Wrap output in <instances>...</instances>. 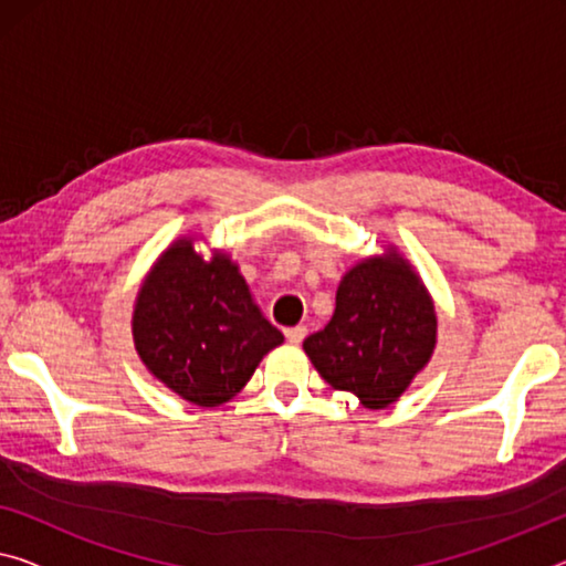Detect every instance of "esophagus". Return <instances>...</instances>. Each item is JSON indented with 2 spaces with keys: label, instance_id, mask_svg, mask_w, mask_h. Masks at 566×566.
Here are the masks:
<instances>
[{
  "label": "esophagus",
  "instance_id": "esophagus-1",
  "mask_svg": "<svg viewBox=\"0 0 566 566\" xmlns=\"http://www.w3.org/2000/svg\"><path fill=\"white\" fill-rule=\"evenodd\" d=\"M308 328L306 326H293V328H285V338H289L291 344H301L303 338H306Z\"/></svg>",
  "mask_w": 566,
  "mask_h": 566
}]
</instances>
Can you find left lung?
<instances>
[{
	"mask_svg": "<svg viewBox=\"0 0 566 566\" xmlns=\"http://www.w3.org/2000/svg\"><path fill=\"white\" fill-rule=\"evenodd\" d=\"M438 316L412 265L389 248L342 277L336 308L303 352L334 389L369 410H385L430 361Z\"/></svg>",
	"mask_w": 566,
	"mask_h": 566,
	"instance_id": "left-lung-1",
	"label": "left lung"
}]
</instances>
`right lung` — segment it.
<instances>
[{"label": "right lung", "mask_w": 566, "mask_h": 566, "mask_svg": "<svg viewBox=\"0 0 566 566\" xmlns=\"http://www.w3.org/2000/svg\"><path fill=\"white\" fill-rule=\"evenodd\" d=\"M134 344L156 379L199 407H220L253 377L283 334L255 306L224 253H195L192 238L164 250L134 306Z\"/></svg>", "instance_id": "right-lung-1"}]
</instances>
